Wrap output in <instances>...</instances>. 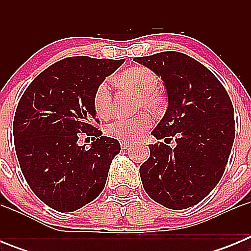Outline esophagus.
<instances>
[{
    "label": "esophagus",
    "instance_id": "obj_1",
    "mask_svg": "<svg viewBox=\"0 0 251 251\" xmlns=\"http://www.w3.org/2000/svg\"><path fill=\"white\" fill-rule=\"evenodd\" d=\"M128 147H130V142H127V141H122L121 142V148H122V150H127Z\"/></svg>",
    "mask_w": 251,
    "mask_h": 251
}]
</instances>
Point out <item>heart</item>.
I'll return each mask as SVG.
<instances>
[{"label": "heart", "instance_id": "obj_1", "mask_svg": "<svg viewBox=\"0 0 251 251\" xmlns=\"http://www.w3.org/2000/svg\"><path fill=\"white\" fill-rule=\"evenodd\" d=\"M121 81L124 85L129 86L138 95H141L139 106L147 108H157L159 104V98L154 90L157 89L158 80L154 73L143 66H134L121 75ZM94 109L97 114L101 118H105L112 112V86L110 80L105 79L101 81L94 93ZM152 118L146 112H142L134 117H119L106 124L105 133L110 138L118 141H134L151 127Z\"/></svg>", "mask_w": 251, "mask_h": 251}]
</instances>
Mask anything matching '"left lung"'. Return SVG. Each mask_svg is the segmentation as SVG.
I'll return each instance as SVG.
<instances>
[{
	"label": "left lung",
	"mask_w": 251,
	"mask_h": 251,
	"mask_svg": "<svg viewBox=\"0 0 251 251\" xmlns=\"http://www.w3.org/2000/svg\"><path fill=\"white\" fill-rule=\"evenodd\" d=\"M163 80L167 110L152 134L139 167L148 196L172 210L191 207L215 188L225 172L235 138L229 94L206 66L188 55L163 51L134 59ZM175 136L176 147L168 142Z\"/></svg>",
	"instance_id": "1"
}]
</instances>
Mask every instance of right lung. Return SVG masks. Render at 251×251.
<instances>
[{
	"mask_svg": "<svg viewBox=\"0 0 251 251\" xmlns=\"http://www.w3.org/2000/svg\"><path fill=\"white\" fill-rule=\"evenodd\" d=\"M123 60L72 56L35 77L22 94L13 119V141L26 182L40 200L60 212L92 202L103 191L119 142L101 136L95 118L97 86ZM93 136L89 150L80 135Z\"/></svg>",
	"mask_w": 251,
	"mask_h": 251,
	"instance_id": "1",
	"label": "right lung"
}]
</instances>
